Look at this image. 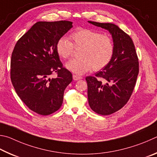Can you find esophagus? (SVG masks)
Listing matches in <instances>:
<instances>
[{
    "label": "esophagus",
    "instance_id": "esophagus-1",
    "mask_svg": "<svg viewBox=\"0 0 157 157\" xmlns=\"http://www.w3.org/2000/svg\"><path fill=\"white\" fill-rule=\"evenodd\" d=\"M73 79L74 81H78V80H80V79L82 78V77L80 76H78V75H76V74H73Z\"/></svg>",
    "mask_w": 157,
    "mask_h": 157
}]
</instances>
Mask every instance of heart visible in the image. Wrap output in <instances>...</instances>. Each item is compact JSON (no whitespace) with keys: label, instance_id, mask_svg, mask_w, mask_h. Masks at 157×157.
<instances>
[{"label":"heart","instance_id":"heart-1","mask_svg":"<svg viewBox=\"0 0 157 157\" xmlns=\"http://www.w3.org/2000/svg\"><path fill=\"white\" fill-rule=\"evenodd\" d=\"M70 38L72 42L66 37L60 38L56 44V50L60 58L67 59L72 56L74 49H81V57L69 60L65 65L72 72L83 74L92 68L99 71L113 58L114 44L110 36L94 29L78 28L71 33Z\"/></svg>","mask_w":157,"mask_h":157}]
</instances>
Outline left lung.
I'll return each mask as SVG.
<instances>
[{
    "label": "left lung",
    "instance_id": "left-lung-1",
    "mask_svg": "<svg viewBox=\"0 0 157 157\" xmlns=\"http://www.w3.org/2000/svg\"><path fill=\"white\" fill-rule=\"evenodd\" d=\"M89 23L108 30L114 41V53L110 63L95 76L86 78L90 108L98 114L109 115L121 109L130 99L139 74V59L130 36L116 25Z\"/></svg>",
    "mask_w": 157,
    "mask_h": 157
}]
</instances>
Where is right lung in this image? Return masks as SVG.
Here are the masks:
<instances>
[{"instance_id":"1","label":"right lung","mask_w":157,"mask_h":157,"mask_svg":"<svg viewBox=\"0 0 157 157\" xmlns=\"http://www.w3.org/2000/svg\"><path fill=\"white\" fill-rule=\"evenodd\" d=\"M72 27L68 21L37 22L13 48L11 81L22 101L38 114L46 116L59 109L66 87L72 81L56 50L58 40ZM55 73L56 78H49Z\"/></svg>"}]
</instances>
